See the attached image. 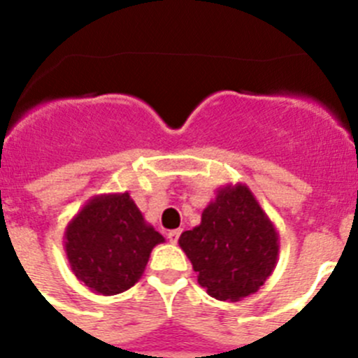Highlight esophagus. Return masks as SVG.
<instances>
[{"label":"esophagus","instance_id":"esophagus-1","mask_svg":"<svg viewBox=\"0 0 358 358\" xmlns=\"http://www.w3.org/2000/svg\"><path fill=\"white\" fill-rule=\"evenodd\" d=\"M179 236H181V229H172L169 231V240L172 243H177V240H179Z\"/></svg>","mask_w":358,"mask_h":358}]
</instances>
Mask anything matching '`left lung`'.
<instances>
[{
  "label": "left lung",
  "mask_w": 358,
  "mask_h": 358,
  "mask_svg": "<svg viewBox=\"0 0 358 358\" xmlns=\"http://www.w3.org/2000/svg\"><path fill=\"white\" fill-rule=\"evenodd\" d=\"M199 285L218 301H240L273 274L280 235L248 185L217 189L201 224L179 236Z\"/></svg>",
  "instance_id": "8db88e82"
}]
</instances>
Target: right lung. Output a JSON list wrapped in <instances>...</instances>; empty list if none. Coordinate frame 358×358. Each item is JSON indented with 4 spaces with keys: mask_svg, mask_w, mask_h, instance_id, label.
Here are the masks:
<instances>
[{
    "mask_svg": "<svg viewBox=\"0 0 358 358\" xmlns=\"http://www.w3.org/2000/svg\"><path fill=\"white\" fill-rule=\"evenodd\" d=\"M163 242L129 192L94 195L64 231L73 274L100 296H115L138 283L152 249Z\"/></svg>",
    "mask_w": 358,
    "mask_h": 358,
    "instance_id": "obj_1",
    "label": "right lung"
}]
</instances>
